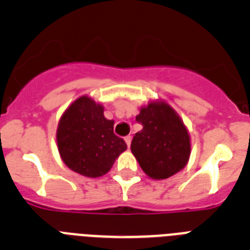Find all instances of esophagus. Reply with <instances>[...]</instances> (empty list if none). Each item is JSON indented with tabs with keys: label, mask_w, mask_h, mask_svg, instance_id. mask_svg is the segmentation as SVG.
Returning a JSON list of instances; mask_svg holds the SVG:
<instances>
[{
	"label": "esophagus",
	"mask_w": 250,
	"mask_h": 250,
	"mask_svg": "<svg viewBox=\"0 0 250 250\" xmlns=\"http://www.w3.org/2000/svg\"><path fill=\"white\" fill-rule=\"evenodd\" d=\"M125 143H126L127 146L130 147V144H131V136H130V135L125 136Z\"/></svg>",
	"instance_id": "1"
}]
</instances>
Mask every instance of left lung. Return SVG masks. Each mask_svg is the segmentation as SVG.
Listing matches in <instances>:
<instances>
[{
	"instance_id": "left-lung-1",
	"label": "left lung",
	"mask_w": 250,
	"mask_h": 250,
	"mask_svg": "<svg viewBox=\"0 0 250 250\" xmlns=\"http://www.w3.org/2000/svg\"><path fill=\"white\" fill-rule=\"evenodd\" d=\"M136 121L143 130L131 141V152L152 179H167L187 165L190 138L176 112L165 103H151L140 110Z\"/></svg>"
}]
</instances>
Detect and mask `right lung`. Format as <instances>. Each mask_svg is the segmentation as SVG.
Returning a JSON list of instances; mask_svg holds the SVG:
<instances>
[{"label": "right lung", "instance_id": "add662e5", "mask_svg": "<svg viewBox=\"0 0 250 250\" xmlns=\"http://www.w3.org/2000/svg\"><path fill=\"white\" fill-rule=\"evenodd\" d=\"M56 138L63 163L87 178L107 173L127 147L124 139L114 134V120L105 119L103 106L86 96L63 112Z\"/></svg>", "mask_w": 250, "mask_h": 250}]
</instances>
